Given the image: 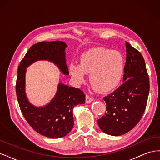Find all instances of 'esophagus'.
Listing matches in <instances>:
<instances>
[{
    "label": "esophagus",
    "instance_id": "1",
    "mask_svg": "<svg viewBox=\"0 0 160 160\" xmlns=\"http://www.w3.org/2000/svg\"><path fill=\"white\" fill-rule=\"evenodd\" d=\"M93 101V98H90V97L88 96V95H86V97H85V102H86V103H89L92 102Z\"/></svg>",
    "mask_w": 160,
    "mask_h": 160
}]
</instances>
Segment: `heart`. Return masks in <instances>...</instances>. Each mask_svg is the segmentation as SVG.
<instances>
[{
  "label": "heart",
  "mask_w": 160,
  "mask_h": 160,
  "mask_svg": "<svg viewBox=\"0 0 160 160\" xmlns=\"http://www.w3.org/2000/svg\"><path fill=\"white\" fill-rule=\"evenodd\" d=\"M79 63L72 62L69 73L77 85L85 80L89 75L92 86L101 93H109L119 88L125 74V59L118 51L96 47L84 52L79 57Z\"/></svg>",
  "instance_id": "1"
}]
</instances>
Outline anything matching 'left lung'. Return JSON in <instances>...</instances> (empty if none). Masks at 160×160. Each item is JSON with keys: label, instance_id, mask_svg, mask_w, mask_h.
<instances>
[{"label": "left lung", "instance_id": "left-lung-1", "mask_svg": "<svg viewBox=\"0 0 160 160\" xmlns=\"http://www.w3.org/2000/svg\"><path fill=\"white\" fill-rule=\"evenodd\" d=\"M126 62L124 83L103 98L107 111L98 123L102 132L119 136L132 130L142 118L147 105L149 81L143 57L125 42Z\"/></svg>", "mask_w": 160, "mask_h": 160}]
</instances>
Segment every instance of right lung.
<instances>
[{
    "label": "right lung",
    "instance_id": "1",
    "mask_svg": "<svg viewBox=\"0 0 160 160\" xmlns=\"http://www.w3.org/2000/svg\"><path fill=\"white\" fill-rule=\"evenodd\" d=\"M62 41H43L33 45L19 64L16 93L21 112L34 130L50 138H60L68 134L73 127L72 110L79 104H84L85 95L81 90L60 83L56 94L49 103L36 107L29 102L25 92L27 67L38 61L47 60L59 67L65 75H69L66 64L65 49Z\"/></svg>",
    "mask_w": 160,
    "mask_h": 160
}]
</instances>
